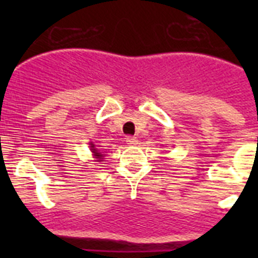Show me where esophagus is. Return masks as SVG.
<instances>
[{
  "label": "esophagus",
  "instance_id": "34e87169",
  "mask_svg": "<svg viewBox=\"0 0 258 258\" xmlns=\"http://www.w3.org/2000/svg\"><path fill=\"white\" fill-rule=\"evenodd\" d=\"M126 143H127V145L134 146V145H137V143H138V140H137L136 137H133V136H127L126 137Z\"/></svg>",
  "mask_w": 258,
  "mask_h": 258
}]
</instances>
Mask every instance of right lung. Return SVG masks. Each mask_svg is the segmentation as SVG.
<instances>
[{"label":"right lung","instance_id":"add662e5","mask_svg":"<svg viewBox=\"0 0 258 258\" xmlns=\"http://www.w3.org/2000/svg\"><path fill=\"white\" fill-rule=\"evenodd\" d=\"M90 147H93V152H94V156L97 157L98 161H102V157H103V155L99 154V152H98V150L94 149V145H93V143H92V146H90Z\"/></svg>","mask_w":258,"mask_h":258}]
</instances>
